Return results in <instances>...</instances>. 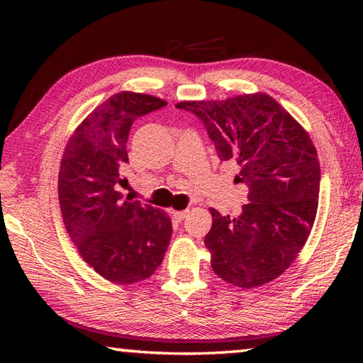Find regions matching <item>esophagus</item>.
Segmentation results:
<instances>
[{"mask_svg": "<svg viewBox=\"0 0 363 363\" xmlns=\"http://www.w3.org/2000/svg\"><path fill=\"white\" fill-rule=\"evenodd\" d=\"M187 213H189V211H173V212H172V217H173L176 221H182L184 218L187 217Z\"/></svg>", "mask_w": 363, "mask_h": 363, "instance_id": "obj_1", "label": "esophagus"}]
</instances>
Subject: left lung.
<instances>
[{
    "label": "left lung",
    "instance_id": "8db88e82",
    "mask_svg": "<svg viewBox=\"0 0 363 363\" xmlns=\"http://www.w3.org/2000/svg\"><path fill=\"white\" fill-rule=\"evenodd\" d=\"M176 107L203 121L218 159L235 165V182L248 187L238 217L211 209L204 243L212 269L243 289L276 279L304 246L317 215L320 164L309 134L265 94Z\"/></svg>",
    "mask_w": 363,
    "mask_h": 363
}]
</instances>
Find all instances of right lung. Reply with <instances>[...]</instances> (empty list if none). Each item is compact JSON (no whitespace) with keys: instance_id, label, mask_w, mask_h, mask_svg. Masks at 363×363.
<instances>
[{"instance_id":"obj_1","label":"right lung","mask_w":363,"mask_h":363,"mask_svg":"<svg viewBox=\"0 0 363 363\" xmlns=\"http://www.w3.org/2000/svg\"><path fill=\"white\" fill-rule=\"evenodd\" d=\"M167 103L121 91L99 104L68 140L60 162L59 204L81 257L115 284L150 277L172 238L168 215L140 201H121V168L133 123Z\"/></svg>"}]
</instances>
